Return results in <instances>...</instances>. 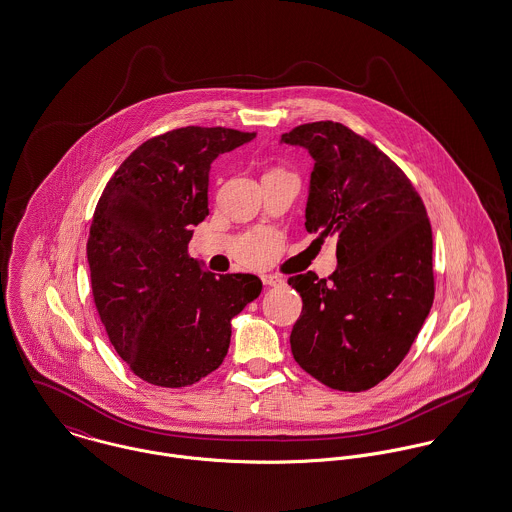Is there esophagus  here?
Returning a JSON list of instances; mask_svg holds the SVG:
<instances>
[{
	"label": "esophagus",
	"instance_id": "34e87169",
	"mask_svg": "<svg viewBox=\"0 0 512 512\" xmlns=\"http://www.w3.org/2000/svg\"><path fill=\"white\" fill-rule=\"evenodd\" d=\"M263 283L267 284V286H281V284H284V279L279 277V275H265Z\"/></svg>",
	"mask_w": 512,
	"mask_h": 512
}]
</instances>
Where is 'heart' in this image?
Wrapping results in <instances>:
<instances>
[{"instance_id": "1", "label": "heart", "mask_w": 512, "mask_h": 512, "mask_svg": "<svg viewBox=\"0 0 512 512\" xmlns=\"http://www.w3.org/2000/svg\"><path fill=\"white\" fill-rule=\"evenodd\" d=\"M265 263H267V261H263V263H255V265H253V267H263V265H265Z\"/></svg>"}]
</instances>
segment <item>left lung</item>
<instances>
[{
	"instance_id": "obj_1",
	"label": "left lung",
	"mask_w": 512,
	"mask_h": 512,
	"mask_svg": "<svg viewBox=\"0 0 512 512\" xmlns=\"http://www.w3.org/2000/svg\"><path fill=\"white\" fill-rule=\"evenodd\" d=\"M281 139L316 161L304 226L334 239L338 257L328 281L288 279L302 296L290 349L326 387L361 393L397 369L432 308L430 218L397 163L349 127L314 121Z\"/></svg>"
}]
</instances>
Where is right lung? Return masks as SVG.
Returning a JSON list of instances; mask_svg holds the SVG:
<instances>
[{"label":"right lung","mask_w":512,"mask_h":512,"mask_svg":"<svg viewBox=\"0 0 512 512\" xmlns=\"http://www.w3.org/2000/svg\"><path fill=\"white\" fill-rule=\"evenodd\" d=\"M257 133L188 125L141 143L108 180L88 235L96 310L119 357L143 381L180 389L216 371L231 318L257 275L202 273L188 255L208 214L212 161Z\"/></svg>","instance_id":"right-lung-1"}]
</instances>
